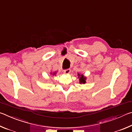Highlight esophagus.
Masks as SVG:
<instances>
[{
    "label": "esophagus",
    "mask_w": 132,
    "mask_h": 132,
    "mask_svg": "<svg viewBox=\"0 0 132 132\" xmlns=\"http://www.w3.org/2000/svg\"><path fill=\"white\" fill-rule=\"evenodd\" d=\"M71 71V70L70 69H65V70H64V73H65V74H69V73H70Z\"/></svg>",
    "instance_id": "1"
}]
</instances>
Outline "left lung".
Segmentation results:
<instances>
[{"mask_svg":"<svg viewBox=\"0 0 132 132\" xmlns=\"http://www.w3.org/2000/svg\"><path fill=\"white\" fill-rule=\"evenodd\" d=\"M78 76H79V77H80L79 80H80V83H86V77H84V76L81 75H80L79 74H78Z\"/></svg>","mask_w":132,"mask_h":132,"instance_id":"obj_1","label":"left lung"}]
</instances>
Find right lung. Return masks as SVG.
Here are the masks:
<instances>
[{
  "label": "right lung",
  "instance_id": "obj_1",
  "mask_svg": "<svg viewBox=\"0 0 132 132\" xmlns=\"http://www.w3.org/2000/svg\"><path fill=\"white\" fill-rule=\"evenodd\" d=\"M55 73H53V74H54V75H55Z\"/></svg>",
  "mask_w": 132,
  "mask_h": 132
}]
</instances>
